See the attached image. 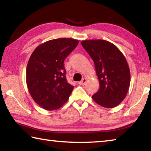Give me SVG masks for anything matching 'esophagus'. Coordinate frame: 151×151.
Returning a JSON list of instances; mask_svg holds the SVG:
<instances>
[{
  "label": "esophagus",
  "instance_id": "esophagus-1",
  "mask_svg": "<svg viewBox=\"0 0 151 151\" xmlns=\"http://www.w3.org/2000/svg\"><path fill=\"white\" fill-rule=\"evenodd\" d=\"M86 78H84L83 79V80L79 82L78 84H79V85H85V84H86Z\"/></svg>",
  "mask_w": 151,
  "mask_h": 151
}]
</instances>
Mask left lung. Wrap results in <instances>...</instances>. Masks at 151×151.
Masks as SVG:
<instances>
[{"label": "left lung", "instance_id": "8db88e82", "mask_svg": "<svg viewBox=\"0 0 151 151\" xmlns=\"http://www.w3.org/2000/svg\"><path fill=\"white\" fill-rule=\"evenodd\" d=\"M81 45L93 60L100 84L92 98L106 108L118 106L126 97L131 83L124 56L115 45L104 40H83Z\"/></svg>", "mask_w": 151, "mask_h": 151}]
</instances>
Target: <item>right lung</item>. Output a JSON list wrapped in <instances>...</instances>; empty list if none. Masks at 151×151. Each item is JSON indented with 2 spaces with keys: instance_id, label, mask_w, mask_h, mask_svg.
Returning <instances> with one entry per match:
<instances>
[{
  "instance_id": "right-lung-1",
  "label": "right lung",
  "mask_w": 151,
  "mask_h": 151,
  "mask_svg": "<svg viewBox=\"0 0 151 151\" xmlns=\"http://www.w3.org/2000/svg\"><path fill=\"white\" fill-rule=\"evenodd\" d=\"M78 40L62 38L48 40L35 48L28 62L26 80L33 100L47 111L60 108L74 88L66 81L64 60Z\"/></svg>"
}]
</instances>
